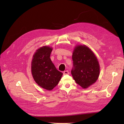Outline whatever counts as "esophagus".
I'll use <instances>...</instances> for the list:
<instances>
[{"label":"esophagus","mask_w":124,"mask_h":124,"mask_svg":"<svg viewBox=\"0 0 124 124\" xmlns=\"http://www.w3.org/2000/svg\"><path fill=\"white\" fill-rule=\"evenodd\" d=\"M69 72L68 70H65L63 72V75H69Z\"/></svg>","instance_id":"1"}]
</instances>
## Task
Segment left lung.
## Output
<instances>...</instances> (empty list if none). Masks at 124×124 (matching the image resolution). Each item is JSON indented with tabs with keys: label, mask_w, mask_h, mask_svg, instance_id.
<instances>
[{
	"label": "left lung",
	"mask_w": 124,
	"mask_h": 124,
	"mask_svg": "<svg viewBox=\"0 0 124 124\" xmlns=\"http://www.w3.org/2000/svg\"><path fill=\"white\" fill-rule=\"evenodd\" d=\"M72 77L76 83L84 88L88 87L98 79L100 65L95 55L88 47L76 46L72 54Z\"/></svg>",
	"instance_id": "obj_1"
}]
</instances>
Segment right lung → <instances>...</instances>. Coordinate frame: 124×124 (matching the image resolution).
<instances>
[{
  "label": "right lung",
  "mask_w": 124,
  "mask_h": 124,
  "mask_svg": "<svg viewBox=\"0 0 124 124\" xmlns=\"http://www.w3.org/2000/svg\"><path fill=\"white\" fill-rule=\"evenodd\" d=\"M52 48L44 46L33 55L31 63V72L36 83L41 87L52 90L61 78L63 73L56 69L50 59Z\"/></svg>",
  "instance_id": "1"
}]
</instances>
